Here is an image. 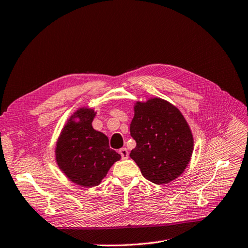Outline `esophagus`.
<instances>
[{"instance_id": "1", "label": "esophagus", "mask_w": 248, "mask_h": 248, "mask_svg": "<svg viewBox=\"0 0 248 248\" xmlns=\"http://www.w3.org/2000/svg\"><path fill=\"white\" fill-rule=\"evenodd\" d=\"M119 154L122 155V158L123 159H126L129 157V151H128V149L126 148H122L119 150Z\"/></svg>"}]
</instances>
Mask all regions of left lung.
Segmentation results:
<instances>
[{
  "mask_svg": "<svg viewBox=\"0 0 248 248\" xmlns=\"http://www.w3.org/2000/svg\"><path fill=\"white\" fill-rule=\"evenodd\" d=\"M130 132L136 141L130 156L148 181L168 184L185 171L193 152V135L172 103L158 97L136 101Z\"/></svg>",
  "mask_w": 248,
  "mask_h": 248,
  "instance_id": "left-lung-1",
  "label": "left lung"
}]
</instances>
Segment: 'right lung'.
I'll list each match as a JSON object with an SVG mask.
<instances>
[{"label":"right lung","instance_id":"obj_1","mask_svg":"<svg viewBox=\"0 0 248 248\" xmlns=\"http://www.w3.org/2000/svg\"><path fill=\"white\" fill-rule=\"evenodd\" d=\"M94 108H79L63 126L56 143L57 165L71 182L85 188L98 186L122 156L108 146V138L92 123Z\"/></svg>","mask_w":248,"mask_h":248}]
</instances>
